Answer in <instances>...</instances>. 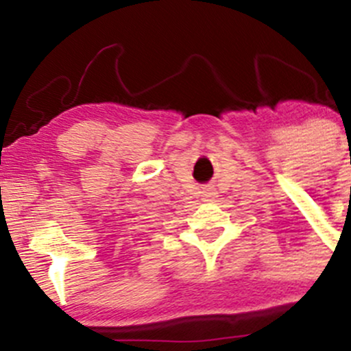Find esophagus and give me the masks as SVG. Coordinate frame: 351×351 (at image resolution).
<instances>
[{
    "label": "esophagus",
    "instance_id": "obj_1",
    "mask_svg": "<svg viewBox=\"0 0 351 351\" xmlns=\"http://www.w3.org/2000/svg\"><path fill=\"white\" fill-rule=\"evenodd\" d=\"M214 190L210 189V186H204V190H202V197H204V200H207V202H210L212 198H214Z\"/></svg>",
    "mask_w": 351,
    "mask_h": 351
}]
</instances>
